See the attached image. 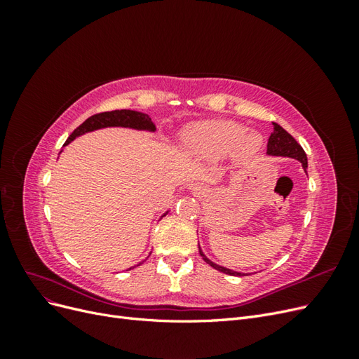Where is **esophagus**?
Segmentation results:
<instances>
[{
	"label": "esophagus",
	"mask_w": 359,
	"mask_h": 359,
	"mask_svg": "<svg viewBox=\"0 0 359 359\" xmlns=\"http://www.w3.org/2000/svg\"><path fill=\"white\" fill-rule=\"evenodd\" d=\"M190 190L193 191V193H199V190H201V187L198 186V184H191L190 186Z\"/></svg>",
	"instance_id": "34e87169"
}]
</instances>
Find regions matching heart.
<instances>
[{"instance_id": "1", "label": "heart", "mask_w": 359, "mask_h": 359, "mask_svg": "<svg viewBox=\"0 0 359 359\" xmlns=\"http://www.w3.org/2000/svg\"><path fill=\"white\" fill-rule=\"evenodd\" d=\"M244 133V127L227 119H208L187 127L184 140L191 148H196L212 156L227 153L236 144V154L241 157L253 156L262 144V136L255 132Z\"/></svg>"}]
</instances>
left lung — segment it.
Returning <instances> with one entry per match:
<instances>
[{"instance_id":"8db88e82","label":"left lung","mask_w":359,"mask_h":359,"mask_svg":"<svg viewBox=\"0 0 359 359\" xmlns=\"http://www.w3.org/2000/svg\"><path fill=\"white\" fill-rule=\"evenodd\" d=\"M274 126V130L273 133H271L269 136V140H268V147H266V156H271V157H289V158H295L298 160L301 165H302V169L304 172L307 173V156L306 153H304L302 147L297 142L295 139H293L286 130L273 123ZM199 253L202 256V259L205 260L206 264L211 265L214 269L220 271V273H224V274H229V276H236V277H241V276H247L245 273H240V271H233V269H229L226 266H222V265H217L215 262H212V260H210L208 257L205 256V253L202 252V248L199 245Z\"/></svg>"}]
</instances>
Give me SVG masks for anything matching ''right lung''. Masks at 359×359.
Returning <instances> with one entry per match:
<instances>
[{
	"label": "right lung",
	"instance_id": "add662e5",
	"mask_svg": "<svg viewBox=\"0 0 359 359\" xmlns=\"http://www.w3.org/2000/svg\"><path fill=\"white\" fill-rule=\"evenodd\" d=\"M109 127H123V128H132V130H137V132H149V133H154L156 132V126L154 123L151 121L149 115L144 114V112H137V111H130V109H121V111H111V112H103V114H97L90 116L88 119H85V121L74 130V132L69 136V139L66 140V144L64 147H67L70 142L76 137H79L85 133H91L95 132V130H100V128H109ZM62 147V148H64ZM62 153V149H61ZM60 153V154H61ZM169 212V210L166 212H163L160 215V219H163L166 214ZM151 256H147V259ZM147 259H144L142 262H139L135 266L142 265ZM133 266V268H135ZM133 268H128V269H133ZM127 269V271H128Z\"/></svg>",
	"mask_w": 359,
	"mask_h": 359
}]
</instances>
